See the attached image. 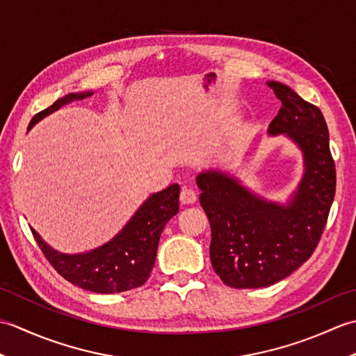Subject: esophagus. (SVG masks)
<instances>
[{
  "label": "esophagus",
  "instance_id": "esophagus-1",
  "mask_svg": "<svg viewBox=\"0 0 356 356\" xmlns=\"http://www.w3.org/2000/svg\"><path fill=\"white\" fill-rule=\"evenodd\" d=\"M195 200H197V194H195V191L190 190V188H182V191H180V203H182V205H193Z\"/></svg>",
  "mask_w": 356,
  "mask_h": 356
}]
</instances>
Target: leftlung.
<instances>
[{"label":"left lung","instance_id":"1","mask_svg":"<svg viewBox=\"0 0 356 356\" xmlns=\"http://www.w3.org/2000/svg\"><path fill=\"white\" fill-rule=\"evenodd\" d=\"M266 86L282 102L268 134L284 136L303 154V176L289 199H264L236 174L218 168L195 179L211 225V264L236 289L270 286L309 260L335 197V163L323 113L282 82Z\"/></svg>","mask_w":356,"mask_h":356}]
</instances>
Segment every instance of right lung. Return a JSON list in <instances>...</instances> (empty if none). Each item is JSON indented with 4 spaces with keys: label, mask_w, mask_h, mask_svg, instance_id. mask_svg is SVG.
<instances>
[{
    "label": "right lung",
    "mask_w": 356,
    "mask_h": 356,
    "mask_svg": "<svg viewBox=\"0 0 356 356\" xmlns=\"http://www.w3.org/2000/svg\"><path fill=\"white\" fill-rule=\"evenodd\" d=\"M92 95L93 92H79L59 97L49 108L33 116L29 130L64 105L87 99ZM179 194L180 186L177 184L151 194L115 237L102 246L86 252H59L45 243L33 228L30 229L51 266L67 282L97 293L131 291L142 286L149 277L156 261L161 234L170 218L179 213Z\"/></svg>",
    "instance_id": "1"
}]
</instances>
